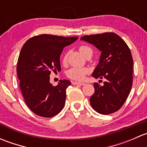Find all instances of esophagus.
I'll list each match as a JSON object with an SVG mask.
<instances>
[{"instance_id": "34e87169", "label": "esophagus", "mask_w": 147, "mask_h": 147, "mask_svg": "<svg viewBox=\"0 0 147 147\" xmlns=\"http://www.w3.org/2000/svg\"><path fill=\"white\" fill-rule=\"evenodd\" d=\"M72 84H74V85H84V82H72Z\"/></svg>"}]
</instances>
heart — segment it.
<instances>
[{
  "mask_svg": "<svg viewBox=\"0 0 147 147\" xmlns=\"http://www.w3.org/2000/svg\"><path fill=\"white\" fill-rule=\"evenodd\" d=\"M79 50L82 55L85 57L89 53L92 52V49L87 45L80 46ZM67 54H65L63 57V63H66L67 62ZM90 69L87 67H72L67 72V76L69 79L76 81H82L84 80L86 75L89 74Z\"/></svg>",
  "mask_w": 147,
  "mask_h": 147,
  "instance_id": "obj_1",
  "label": "heart"
}]
</instances>
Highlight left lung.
Listing matches in <instances>:
<instances>
[{"instance_id": "obj_1", "label": "left lung", "mask_w": 147, "mask_h": 147, "mask_svg": "<svg viewBox=\"0 0 147 147\" xmlns=\"http://www.w3.org/2000/svg\"><path fill=\"white\" fill-rule=\"evenodd\" d=\"M81 40L101 51L100 63L92 76L107 80L103 86L94 83V93L90 99L91 106L102 115L114 113L124 105L132 86L133 59L129 47L112 32L84 35Z\"/></svg>"}]
</instances>
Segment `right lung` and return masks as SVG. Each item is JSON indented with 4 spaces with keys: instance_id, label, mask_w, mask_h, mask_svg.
Returning a JSON list of instances; mask_svg holds the SVG:
<instances>
[{
    "instance_id": "obj_1",
    "label": "right lung",
    "mask_w": 147,
    "mask_h": 147,
    "mask_svg": "<svg viewBox=\"0 0 147 147\" xmlns=\"http://www.w3.org/2000/svg\"><path fill=\"white\" fill-rule=\"evenodd\" d=\"M77 39L42 34L30 38L22 47L17 63L18 78L25 102L35 115L53 117L64 107L66 89L71 82L60 80L53 86L50 75L61 70L60 57L63 48Z\"/></svg>"
}]
</instances>
